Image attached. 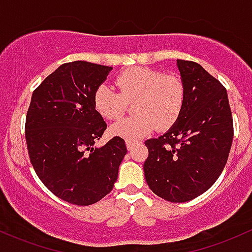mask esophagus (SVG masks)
<instances>
[{
	"label": "esophagus",
	"mask_w": 252,
	"mask_h": 252,
	"mask_svg": "<svg viewBox=\"0 0 252 252\" xmlns=\"http://www.w3.org/2000/svg\"><path fill=\"white\" fill-rule=\"evenodd\" d=\"M126 148H128V151H131L132 147H134V146L136 145V142H135V141L126 140Z\"/></svg>",
	"instance_id": "obj_1"
}]
</instances>
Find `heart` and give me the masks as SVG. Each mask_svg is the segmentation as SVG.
I'll return each instance as SVG.
<instances>
[{
    "instance_id": "1",
    "label": "heart",
    "mask_w": 252,
    "mask_h": 252,
    "mask_svg": "<svg viewBox=\"0 0 252 252\" xmlns=\"http://www.w3.org/2000/svg\"><path fill=\"white\" fill-rule=\"evenodd\" d=\"M117 93L100 85L93 95L95 110L107 120H118L132 103L136 115L116 122L110 132L126 140L136 141L156 129L165 130L181 116L185 103L184 82L175 75H165L156 69L129 68L116 77Z\"/></svg>"
}]
</instances>
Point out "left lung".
<instances>
[{
	"label": "left lung",
	"instance_id": "1",
	"mask_svg": "<svg viewBox=\"0 0 252 252\" xmlns=\"http://www.w3.org/2000/svg\"><path fill=\"white\" fill-rule=\"evenodd\" d=\"M185 86L178 120L164 135L145 142L143 164L149 189L170 202L197 197L222 172L233 140V121L226 88L198 63L177 60Z\"/></svg>",
	"mask_w": 252,
	"mask_h": 252
}]
</instances>
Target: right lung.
<instances>
[{
    "instance_id": "obj_1",
    "label": "right lung",
    "mask_w": 252,
    "mask_h": 252,
    "mask_svg": "<svg viewBox=\"0 0 252 252\" xmlns=\"http://www.w3.org/2000/svg\"><path fill=\"white\" fill-rule=\"evenodd\" d=\"M111 70L86 61L64 63L35 88L27 111L25 136L35 173L54 195L76 206L111 191L126 154L120 136L94 147L107 126L93 95Z\"/></svg>"
}]
</instances>
